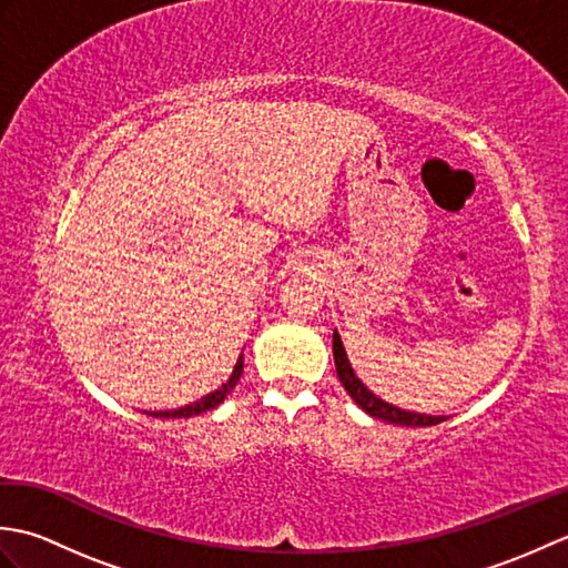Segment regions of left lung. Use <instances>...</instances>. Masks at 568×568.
I'll return each mask as SVG.
<instances>
[{"label": "left lung", "instance_id": "8db88e82", "mask_svg": "<svg viewBox=\"0 0 568 568\" xmlns=\"http://www.w3.org/2000/svg\"><path fill=\"white\" fill-rule=\"evenodd\" d=\"M332 352H334V364H336V376H339L344 390L352 395V400L364 409L366 415L371 417H378L383 422H390V425H400V427H432V425H439L446 417L442 415H422V413H409V409H400L390 403L381 400L376 393H371L364 381H361L354 368H352V361L346 356V348L342 344V336L339 332L334 329V339H332Z\"/></svg>", "mask_w": 568, "mask_h": 568}]
</instances>
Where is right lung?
Returning <instances> with one entry per match:
<instances>
[{"label": "right lung", "mask_w": 568, "mask_h": 568, "mask_svg": "<svg viewBox=\"0 0 568 568\" xmlns=\"http://www.w3.org/2000/svg\"><path fill=\"white\" fill-rule=\"evenodd\" d=\"M241 373H244V354L239 356L236 366H234V371H232V376H229L226 383H222V388L212 390L210 395L200 397L197 403H190V405H185V407H178V409H159V413H146V415H151V417H195V415L207 413V409H214L216 405L224 403V397H226L229 393H232L234 385L239 383Z\"/></svg>", "instance_id": "add662e5"}]
</instances>
